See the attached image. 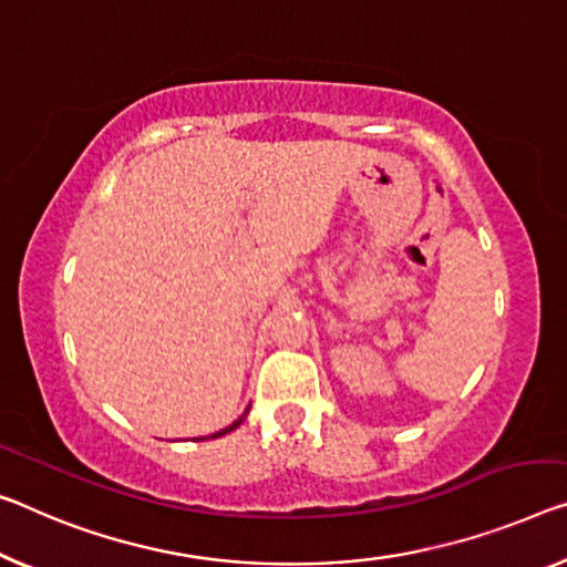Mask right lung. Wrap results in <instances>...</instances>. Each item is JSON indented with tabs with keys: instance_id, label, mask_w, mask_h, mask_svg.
<instances>
[{
	"instance_id": "add662e5",
	"label": "right lung",
	"mask_w": 567,
	"mask_h": 567,
	"mask_svg": "<svg viewBox=\"0 0 567 567\" xmlns=\"http://www.w3.org/2000/svg\"><path fill=\"white\" fill-rule=\"evenodd\" d=\"M243 417H246V415H243ZM243 417H238V421H235L233 425H228V429H223V431H217V433H213V435H210V439H217V435H225V433H230L233 429H238V425L243 423Z\"/></svg>"
}]
</instances>
